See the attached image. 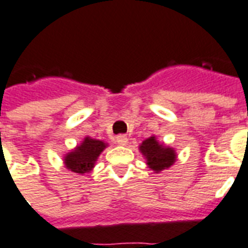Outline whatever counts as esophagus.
I'll list each match as a JSON object with an SVG mask.
<instances>
[{
  "label": "esophagus",
  "mask_w": 248,
  "mask_h": 248,
  "mask_svg": "<svg viewBox=\"0 0 248 248\" xmlns=\"http://www.w3.org/2000/svg\"><path fill=\"white\" fill-rule=\"evenodd\" d=\"M116 143L120 144V146H125V144L128 143V137H126L125 134H119V136L116 137Z\"/></svg>",
  "instance_id": "34e87169"
}]
</instances>
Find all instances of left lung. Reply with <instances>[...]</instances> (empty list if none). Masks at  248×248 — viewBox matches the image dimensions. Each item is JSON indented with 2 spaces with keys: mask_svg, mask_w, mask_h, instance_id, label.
<instances>
[{
  "mask_svg": "<svg viewBox=\"0 0 248 248\" xmlns=\"http://www.w3.org/2000/svg\"><path fill=\"white\" fill-rule=\"evenodd\" d=\"M140 152L147 158V165L152 170L161 171L168 169L175 161V152L169 147H164L155 140V137H150L148 140H143L140 147Z\"/></svg>",
  "mask_w": 248,
  "mask_h": 248,
  "instance_id": "1",
  "label": "left lung"
}]
</instances>
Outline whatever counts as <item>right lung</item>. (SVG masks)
Returning <instances> with one entry per match:
<instances>
[{"instance_id": "add662e5", "label": "right lung", "mask_w": 248, "mask_h": 248, "mask_svg": "<svg viewBox=\"0 0 248 248\" xmlns=\"http://www.w3.org/2000/svg\"><path fill=\"white\" fill-rule=\"evenodd\" d=\"M105 147L106 144L102 140H92L90 137H87L80 146L66 155L65 165L74 173H87L92 169L94 161L100 156L101 152L104 151Z\"/></svg>"}]
</instances>
